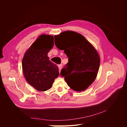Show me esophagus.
I'll list each match as a JSON object with an SVG mask.
<instances>
[{
  "instance_id": "1",
  "label": "esophagus",
  "mask_w": 127,
  "mask_h": 127,
  "mask_svg": "<svg viewBox=\"0 0 127 127\" xmlns=\"http://www.w3.org/2000/svg\"><path fill=\"white\" fill-rule=\"evenodd\" d=\"M62 64H60L58 65V67H59V71H61V69H62Z\"/></svg>"
}]
</instances>
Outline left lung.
I'll use <instances>...</instances> for the list:
<instances>
[{"label":"left lung","instance_id":"1","mask_svg":"<svg viewBox=\"0 0 127 127\" xmlns=\"http://www.w3.org/2000/svg\"><path fill=\"white\" fill-rule=\"evenodd\" d=\"M55 45L64 50L68 62L60 74L73 90H85L94 81L99 68L100 58L93 46L81 34L71 31L55 35Z\"/></svg>","mask_w":127,"mask_h":127}]
</instances>
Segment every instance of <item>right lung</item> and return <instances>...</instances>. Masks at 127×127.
<instances>
[{
	"instance_id": "1",
	"label": "right lung",
	"mask_w": 127,
	"mask_h": 127,
	"mask_svg": "<svg viewBox=\"0 0 127 127\" xmlns=\"http://www.w3.org/2000/svg\"><path fill=\"white\" fill-rule=\"evenodd\" d=\"M54 45V37L42 34L25 53L22 61L24 75L31 86L38 91L50 89L59 75L57 65L49 60L48 52Z\"/></svg>"
}]
</instances>
